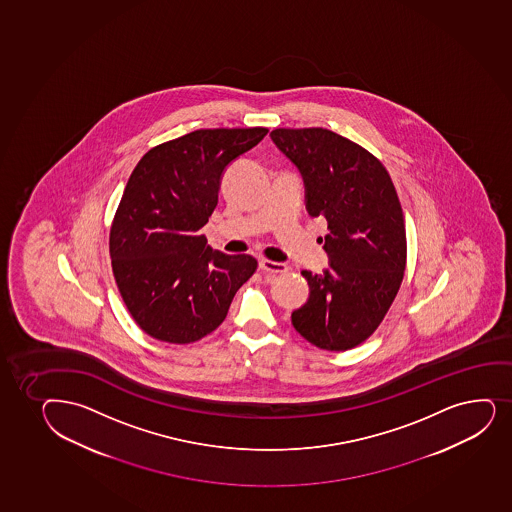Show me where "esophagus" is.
<instances>
[{"instance_id":"34e87169","label":"esophagus","mask_w":512,"mask_h":512,"mask_svg":"<svg viewBox=\"0 0 512 512\" xmlns=\"http://www.w3.org/2000/svg\"><path fill=\"white\" fill-rule=\"evenodd\" d=\"M259 270L263 273H285L288 271V266L277 261H270V259H259Z\"/></svg>"}]
</instances>
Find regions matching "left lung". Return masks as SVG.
Returning <instances> with one entry per match:
<instances>
[{
  "label": "left lung",
  "instance_id": "8db88e82",
  "mask_svg": "<svg viewBox=\"0 0 512 512\" xmlns=\"http://www.w3.org/2000/svg\"><path fill=\"white\" fill-rule=\"evenodd\" d=\"M299 169L309 217L328 222L323 273L302 271L309 299L292 324L329 352L357 347L376 331L400 290L406 265L405 220L384 165L357 143L324 128L270 133Z\"/></svg>",
  "mask_w": 512,
  "mask_h": 512
}]
</instances>
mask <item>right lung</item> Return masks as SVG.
<instances>
[{
  "label": "right lung",
  "instance_id": "add662e5",
  "mask_svg": "<svg viewBox=\"0 0 512 512\" xmlns=\"http://www.w3.org/2000/svg\"><path fill=\"white\" fill-rule=\"evenodd\" d=\"M266 128L198 130L148 150L131 172L109 237L119 294L155 340L193 343L224 323L258 261L213 251L200 234L225 169Z\"/></svg>",
  "mask_w": 512,
  "mask_h": 512
}]
</instances>
